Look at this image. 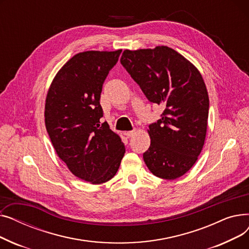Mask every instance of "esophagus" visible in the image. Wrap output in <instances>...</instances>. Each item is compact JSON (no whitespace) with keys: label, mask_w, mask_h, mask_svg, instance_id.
Wrapping results in <instances>:
<instances>
[{"label":"esophagus","mask_w":249,"mask_h":249,"mask_svg":"<svg viewBox=\"0 0 249 249\" xmlns=\"http://www.w3.org/2000/svg\"><path fill=\"white\" fill-rule=\"evenodd\" d=\"M134 134H135V130H133V131H127V132L125 133V135L127 136V138L132 137Z\"/></svg>","instance_id":"34e87169"}]
</instances>
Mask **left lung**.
<instances>
[{"label": "left lung", "mask_w": 249, "mask_h": 249, "mask_svg": "<svg viewBox=\"0 0 249 249\" xmlns=\"http://www.w3.org/2000/svg\"><path fill=\"white\" fill-rule=\"evenodd\" d=\"M120 61L149 102L164 106L160 119L149 125L145 164L160 178L184 176L197 161L207 132L209 96L200 71L167 46L126 49Z\"/></svg>", "instance_id": "obj_1"}]
</instances>
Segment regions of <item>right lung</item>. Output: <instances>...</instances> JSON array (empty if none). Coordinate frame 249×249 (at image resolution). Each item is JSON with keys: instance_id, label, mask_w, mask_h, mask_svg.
<instances>
[{"instance_id": "right-lung-1", "label": "right lung", "mask_w": 249, "mask_h": 249, "mask_svg": "<svg viewBox=\"0 0 249 249\" xmlns=\"http://www.w3.org/2000/svg\"><path fill=\"white\" fill-rule=\"evenodd\" d=\"M122 50L85 51L56 73L45 101V126L59 159L78 178L94 185L111 179L125 146L107 122H101L103 84Z\"/></svg>"}]
</instances>
